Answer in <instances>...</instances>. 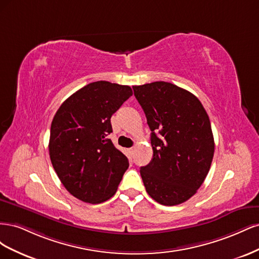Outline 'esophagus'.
I'll list each match as a JSON object with an SVG mask.
<instances>
[{
	"label": "esophagus",
	"mask_w": 259,
	"mask_h": 259,
	"mask_svg": "<svg viewBox=\"0 0 259 259\" xmlns=\"http://www.w3.org/2000/svg\"><path fill=\"white\" fill-rule=\"evenodd\" d=\"M128 151H130V153H131V154H133V153H134V151H135V147H133V148H130V149H128Z\"/></svg>",
	"instance_id": "esophagus-1"
}]
</instances>
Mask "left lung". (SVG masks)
Masks as SVG:
<instances>
[{"label": "left lung", "instance_id": "left-lung-1", "mask_svg": "<svg viewBox=\"0 0 259 259\" xmlns=\"http://www.w3.org/2000/svg\"><path fill=\"white\" fill-rule=\"evenodd\" d=\"M133 90L151 131L153 158L140 168L146 191L162 205L184 203L204 182L213 161L209 117L193 94L171 83L152 82Z\"/></svg>", "mask_w": 259, "mask_h": 259}]
</instances>
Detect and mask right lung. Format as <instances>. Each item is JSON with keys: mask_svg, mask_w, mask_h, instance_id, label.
<instances>
[{"mask_svg": "<svg viewBox=\"0 0 259 259\" xmlns=\"http://www.w3.org/2000/svg\"><path fill=\"white\" fill-rule=\"evenodd\" d=\"M132 95L127 85L93 82L67 98L55 114L50 158L76 199L98 204L116 192L128 160L107 136L112 133V114Z\"/></svg>", "mask_w": 259, "mask_h": 259, "instance_id": "right-lung-1", "label": "right lung"}]
</instances>
